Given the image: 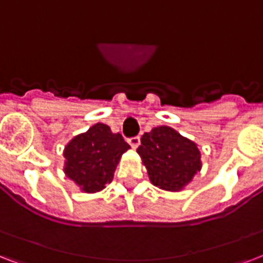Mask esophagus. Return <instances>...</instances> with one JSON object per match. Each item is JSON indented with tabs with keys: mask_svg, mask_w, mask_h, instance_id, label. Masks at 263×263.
<instances>
[{
	"mask_svg": "<svg viewBox=\"0 0 263 263\" xmlns=\"http://www.w3.org/2000/svg\"><path fill=\"white\" fill-rule=\"evenodd\" d=\"M127 142H129L130 145H132V148H137V146L140 145V137H138V136H136V137L127 138Z\"/></svg>",
	"mask_w": 263,
	"mask_h": 263,
	"instance_id": "esophagus-1",
	"label": "esophagus"
}]
</instances>
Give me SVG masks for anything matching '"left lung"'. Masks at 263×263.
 <instances>
[{
	"label": "left lung",
	"instance_id": "8db88e82",
	"mask_svg": "<svg viewBox=\"0 0 263 263\" xmlns=\"http://www.w3.org/2000/svg\"><path fill=\"white\" fill-rule=\"evenodd\" d=\"M137 152L151 182L166 191H180L200 172V151L196 144L168 126L144 133Z\"/></svg>",
	"mask_w": 263,
	"mask_h": 263
}]
</instances>
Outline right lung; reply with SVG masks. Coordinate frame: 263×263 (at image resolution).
I'll return each mask as SVG.
<instances>
[{"label": "right lung", "mask_w": 263, "mask_h": 263, "mask_svg": "<svg viewBox=\"0 0 263 263\" xmlns=\"http://www.w3.org/2000/svg\"><path fill=\"white\" fill-rule=\"evenodd\" d=\"M129 148L122 134L96 123L67 144L64 173L83 192H99L112 181L118 162Z\"/></svg>", "instance_id": "obj_1"}]
</instances>
